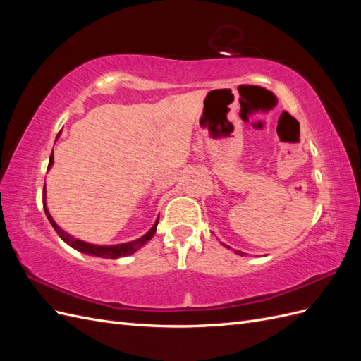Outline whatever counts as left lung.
Segmentation results:
<instances>
[{"label": "left lung", "mask_w": 361, "mask_h": 361, "mask_svg": "<svg viewBox=\"0 0 361 361\" xmlns=\"http://www.w3.org/2000/svg\"><path fill=\"white\" fill-rule=\"evenodd\" d=\"M224 247H227V245H224ZM227 248H231V247H227ZM236 255H239V256H244L243 251H239V250H236Z\"/></svg>", "instance_id": "1"}]
</instances>
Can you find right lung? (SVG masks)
<instances>
[{
    "label": "right lung",
    "mask_w": 361,
    "mask_h": 361,
    "mask_svg": "<svg viewBox=\"0 0 361 361\" xmlns=\"http://www.w3.org/2000/svg\"><path fill=\"white\" fill-rule=\"evenodd\" d=\"M59 137H60V133H59L57 138ZM52 164H54V155L51 154L48 169L52 167ZM43 209H45V214L48 216L51 226L54 227V231L57 232V235L63 239L64 243H66L68 245H71L72 248L81 251V253H84V255L96 256V257H104V259H117V257H125V256L134 255L138 248L143 247L147 241H150V239L154 238V235L157 232V226H158V218H157V221H155L154 226H152L150 231L147 233H145L141 238L135 239V241L125 243V244H116V245H96V244L81 241V239H76L72 235L64 232L61 227H59V224L54 221V218L51 216L48 207H47V190L45 188H43Z\"/></svg>",
    "instance_id": "add662e5"
}]
</instances>
